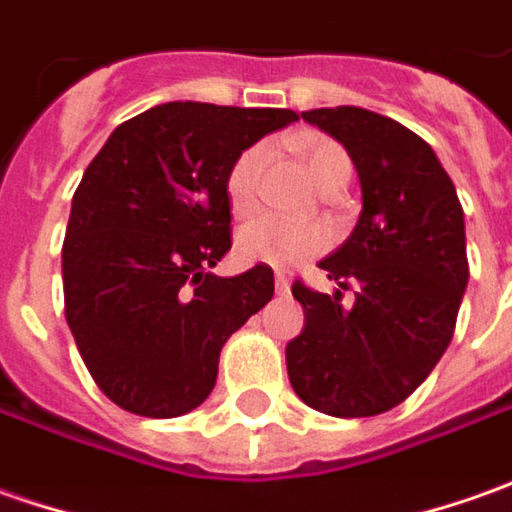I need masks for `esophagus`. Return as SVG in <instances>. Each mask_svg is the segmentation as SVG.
Here are the masks:
<instances>
[{
	"instance_id": "obj_1",
	"label": "esophagus",
	"mask_w": 512,
	"mask_h": 512,
	"mask_svg": "<svg viewBox=\"0 0 512 512\" xmlns=\"http://www.w3.org/2000/svg\"><path fill=\"white\" fill-rule=\"evenodd\" d=\"M274 286H277V291H280V294H286V291L291 289L289 277H286L283 272H277V274H274Z\"/></svg>"
}]
</instances>
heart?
I'll return each mask as SVG.
<instances>
[{"instance_id":"1","label":"heart","mask_w":512,"mask_h":512,"mask_svg":"<svg viewBox=\"0 0 512 512\" xmlns=\"http://www.w3.org/2000/svg\"><path fill=\"white\" fill-rule=\"evenodd\" d=\"M297 150L303 155V164L309 169L311 181L320 186L323 192H340L348 181L354 164L348 152L323 135H311L297 141ZM272 150L269 144H255L246 152H240L238 161L229 169L226 178V192L232 209L238 215H255L263 201V175L269 167ZM331 235L328 229L317 223H291L283 218H257L246 223L238 235V255L246 263H266V266H291L306 257L323 252Z\"/></svg>"}]
</instances>
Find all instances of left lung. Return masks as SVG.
Wrapping results in <instances>:
<instances>
[{"label": "left lung", "mask_w": 512, "mask_h": 512, "mask_svg": "<svg viewBox=\"0 0 512 512\" xmlns=\"http://www.w3.org/2000/svg\"><path fill=\"white\" fill-rule=\"evenodd\" d=\"M303 118L340 141L357 169L362 209L345 243L320 260L355 306L294 283L303 331L286 345L294 394L340 419L377 416L408 399L448 351L467 289L465 212L425 144L394 118L323 107Z\"/></svg>", "instance_id": "8db88e82"}]
</instances>
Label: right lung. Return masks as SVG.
Wrapping results in <instances>:
<instances>
[{
	"instance_id": "right-lung-1",
	"label": "right lung",
	"mask_w": 512,
	"mask_h": 512,
	"mask_svg": "<svg viewBox=\"0 0 512 512\" xmlns=\"http://www.w3.org/2000/svg\"><path fill=\"white\" fill-rule=\"evenodd\" d=\"M294 110L169 101L115 127L70 203L64 314L98 388L124 411L184 416L212 394L223 343L274 294L260 263L218 277L226 178Z\"/></svg>"
}]
</instances>
